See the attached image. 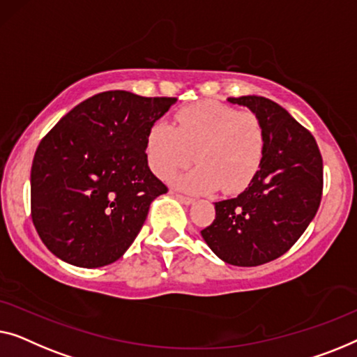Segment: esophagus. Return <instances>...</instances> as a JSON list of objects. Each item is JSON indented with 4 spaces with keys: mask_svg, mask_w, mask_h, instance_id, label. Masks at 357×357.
Wrapping results in <instances>:
<instances>
[{
    "mask_svg": "<svg viewBox=\"0 0 357 357\" xmlns=\"http://www.w3.org/2000/svg\"><path fill=\"white\" fill-rule=\"evenodd\" d=\"M174 194V197H176L181 204H184V205H190L194 202L192 199L190 197H188V195H183V194H176V192H173Z\"/></svg>",
    "mask_w": 357,
    "mask_h": 357,
    "instance_id": "1",
    "label": "esophagus"
}]
</instances>
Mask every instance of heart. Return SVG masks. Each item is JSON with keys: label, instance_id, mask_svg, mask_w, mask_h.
Listing matches in <instances>:
<instances>
[{"label": "heart", "instance_id": "b5f03b06", "mask_svg": "<svg viewBox=\"0 0 357 357\" xmlns=\"http://www.w3.org/2000/svg\"><path fill=\"white\" fill-rule=\"evenodd\" d=\"M176 119L178 128L157 121L147 134V160L160 179L188 167L195 153L199 165L174 178L178 188L194 194L220 188L233 194L248 188L265 153V130L257 114L199 102L181 108Z\"/></svg>", "mask_w": 357, "mask_h": 357}]
</instances>
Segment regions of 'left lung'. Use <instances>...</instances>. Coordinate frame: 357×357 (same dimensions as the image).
Segmentation results:
<instances>
[{
  "mask_svg": "<svg viewBox=\"0 0 357 357\" xmlns=\"http://www.w3.org/2000/svg\"><path fill=\"white\" fill-rule=\"evenodd\" d=\"M228 102L257 114L265 153L244 192L215 202L213 223L200 234L223 262L255 267L283 255L314 220L322 199L324 163L314 135L278 103L257 95Z\"/></svg>",
  "mask_w": 357,
  "mask_h": 357,
  "instance_id": "left-lung-1",
  "label": "left lung"
}]
</instances>
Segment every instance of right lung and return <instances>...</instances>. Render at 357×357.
<instances>
[{"instance_id": "obj_1", "label": "right lung", "mask_w": 357, "mask_h": 357, "mask_svg": "<svg viewBox=\"0 0 357 357\" xmlns=\"http://www.w3.org/2000/svg\"><path fill=\"white\" fill-rule=\"evenodd\" d=\"M174 103L109 90L84 100L45 135L30 172V208L50 252L82 268L126 252L150 204L168 192L145 147L152 124Z\"/></svg>"}]
</instances>
